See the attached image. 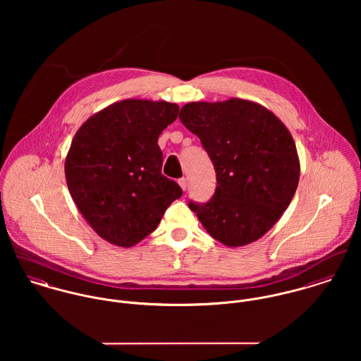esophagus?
Here are the masks:
<instances>
[{"mask_svg": "<svg viewBox=\"0 0 361 361\" xmlns=\"http://www.w3.org/2000/svg\"><path fill=\"white\" fill-rule=\"evenodd\" d=\"M178 183H179L180 189H182L183 192L188 189V179H186V178H182V179H179V180H178Z\"/></svg>", "mask_w": 361, "mask_h": 361, "instance_id": "obj_1", "label": "esophagus"}]
</instances>
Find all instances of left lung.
Returning a JSON list of instances; mask_svg holds the SVG:
<instances>
[{
    "instance_id": "8db88e82",
    "label": "left lung",
    "mask_w": 361,
    "mask_h": 361,
    "mask_svg": "<svg viewBox=\"0 0 361 361\" xmlns=\"http://www.w3.org/2000/svg\"><path fill=\"white\" fill-rule=\"evenodd\" d=\"M180 122L209 155L216 188L206 204L189 203L207 232L228 247L258 240L289 207L300 161L283 122L261 104L232 97L180 108Z\"/></svg>"
}]
</instances>
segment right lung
I'll return each mask as SVG.
<instances>
[{
  "label": "right lung",
  "mask_w": 361,
  "mask_h": 361,
  "mask_svg": "<svg viewBox=\"0 0 361 361\" xmlns=\"http://www.w3.org/2000/svg\"><path fill=\"white\" fill-rule=\"evenodd\" d=\"M178 112V104L128 99L93 114L75 133L65 158L66 185L83 218L111 245L142 242L182 196L161 173L157 143Z\"/></svg>",
  "instance_id": "obj_1"
}]
</instances>
